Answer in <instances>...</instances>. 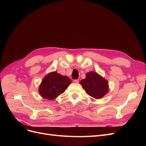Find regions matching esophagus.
Here are the masks:
<instances>
[{"mask_svg":"<svg viewBox=\"0 0 146 146\" xmlns=\"http://www.w3.org/2000/svg\"><path fill=\"white\" fill-rule=\"evenodd\" d=\"M73 82L75 83H78L79 82V81L78 80H73Z\"/></svg>","mask_w":146,"mask_h":146,"instance_id":"obj_1","label":"esophagus"}]
</instances>
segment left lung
<instances>
[{"label": "left lung", "instance_id": "obj_1", "mask_svg": "<svg viewBox=\"0 0 146 146\" xmlns=\"http://www.w3.org/2000/svg\"><path fill=\"white\" fill-rule=\"evenodd\" d=\"M80 83L88 95L97 99L103 98L108 91L107 80L95 72L87 73L86 78L82 80Z\"/></svg>", "mask_w": 146, "mask_h": 146}]
</instances>
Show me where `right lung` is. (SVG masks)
Segmentation results:
<instances>
[{
	"mask_svg": "<svg viewBox=\"0 0 146 146\" xmlns=\"http://www.w3.org/2000/svg\"><path fill=\"white\" fill-rule=\"evenodd\" d=\"M71 83L68 77L61 76L56 72L48 74L43 78L39 87V92L43 98L53 100L63 93Z\"/></svg>",
	"mask_w": 146,
	"mask_h": 146,
	"instance_id": "obj_1",
	"label": "right lung"
}]
</instances>
